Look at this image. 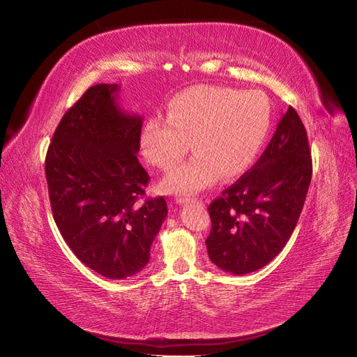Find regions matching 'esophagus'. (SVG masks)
<instances>
[{
	"label": "esophagus",
	"instance_id": "34e87169",
	"mask_svg": "<svg viewBox=\"0 0 357 357\" xmlns=\"http://www.w3.org/2000/svg\"><path fill=\"white\" fill-rule=\"evenodd\" d=\"M187 202H197V200H192V199H188V197H183V195H178V197H176V203H178V204L187 203Z\"/></svg>",
	"mask_w": 357,
	"mask_h": 357
}]
</instances>
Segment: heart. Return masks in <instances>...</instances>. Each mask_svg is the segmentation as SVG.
<instances>
[{"instance_id": "obj_1", "label": "heart", "mask_w": 357, "mask_h": 357, "mask_svg": "<svg viewBox=\"0 0 357 357\" xmlns=\"http://www.w3.org/2000/svg\"><path fill=\"white\" fill-rule=\"evenodd\" d=\"M271 126V105L261 91L195 86L172 98L167 117H149L141 149L149 163L169 170L188 152L196 154L160 183L169 194L192 195L216 179L238 176L254 163Z\"/></svg>"}]
</instances>
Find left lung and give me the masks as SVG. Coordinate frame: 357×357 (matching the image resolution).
Segmentation results:
<instances>
[{
	"instance_id": "obj_1",
	"label": "left lung",
	"mask_w": 357,
	"mask_h": 357,
	"mask_svg": "<svg viewBox=\"0 0 357 357\" xmlns=\"http://www.w3.org/2000/svg\"><path fill=\"white\" fill-rule=\"evenodd\" d=\"M312 174L307 132L289 107L255 166L209 204L206 246L215 266L241 275L278 257L300 220Z\"/></svg>"
}]
</instances>
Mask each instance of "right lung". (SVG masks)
Segmentation results:
<instances>
[{"label":"right lung","instance_id":"right-lung-1","mask_svg":"<svg viewBox=\"0 0 357 357\" xmlns=\"http://www.w3.org/2000/svg\"><path fill=\"white\" fill-rule=\"evenodd\" d=\"M96 84L65 112L45 155L54 222L84 266L121 280L139 273L167 215L165 197L137 203L149 175L137 160L142 117Z\"/></svg>","mask_w":357,"mask_h":357}]
</instances>
